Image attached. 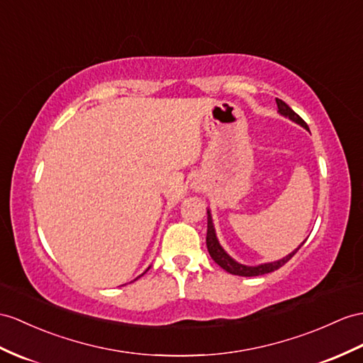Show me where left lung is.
<instances>
[{
    "mask_svg": "<svg viewBox=\"0 0 363 363\" xmlns=\"http://www.w3.org/2000/svg\"><path fill=\"white\" fill-rule=\"evenodd\" d=\"M276 103H277V108H279V112L281 115H285V117H288L289 120H293L296 123H298L300 126H303L305 129H308V125L303 121V118L300 117V115H297L293 109L289 108V106L281 101L280 99H276ZM309 130V129H308ZM303 245V243H302ZM300 245V246H302ZM206 246H208V251H209V255L212 257V260H214L218 267H222L225 271L234 274V276H242V277H255V276H262V274H268V272H272L276 271L279 268L284 267V264L293 259V255L300 250L298 248L291 252L289 255H286V257H284L281 260H277V262H272V263H263V264H259V267H245V264H240L237 263L235 260H233L229 255L223 251L222 246H220L217 237H216V231H214V225H212V218H211V214L208 211V233H206Z\"/></svg>",
    "mask_w": 363,
    "mask_h": 363,
    "instance_id": "8db88e82",
    "label": "left lung"
}]
</instances>
